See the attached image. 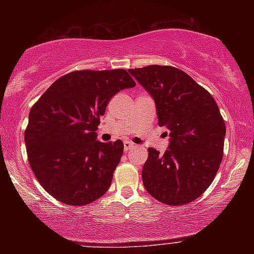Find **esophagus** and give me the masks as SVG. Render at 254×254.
<instances>
[{"label":"esophagus","instance_id":"34e87169","mask_svg":"<svg viewBox=\"0 0 254 254\" xmlns=\"http://www.w3.org/2000/svg\"><path fill=\"white\" fill-rule=\"evenodd\" d=\"M135 145H134V143H131V142H128V141H126L124 143V150L125 151H128V150H130L131 148H134Z\"/></svg>","mask_w":254,"mask_h":254}]
</instances>
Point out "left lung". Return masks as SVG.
Instances as JSON below:
<instances>
[{"instance_id": "left-lung-1", "label": "left lung", "mask_w": 254, "mask_h": 254, "mask_svg": "<svg viewBox=\"0 0 254 254\" xmlns=\"http://www.w3.org/2000/svg\"><path fill=\"white\" fill-rule=\"evenodd\" d=\"M128 71L152 97L158 125L170 136L163 155L148 149L145 190L170 206L192 202L213 183L223 157L225 124L217 104L178 68L154 64Z\"/></svg>"}]
</instances>
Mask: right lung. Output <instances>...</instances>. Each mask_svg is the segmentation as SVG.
Listing matches in <instances>:
<instances>
[{"mask_svg":"<svg viewBox=\"0 0 254 254\" xmlns=\"http://www.w3.org/2000/svg\"><path fill=\"white\" fill-rule=\"evenodd\" d=\"M135 85L125 69L72 71L32 106L24 135L27 158L40 185L60 202L84 206L110 189L124 143L97 141L96 130L110 99Z\"/></svg>","mask_w":254,"mask_h":254,"instance_id":"obj_1","label":"right lung"}]
</instances>
